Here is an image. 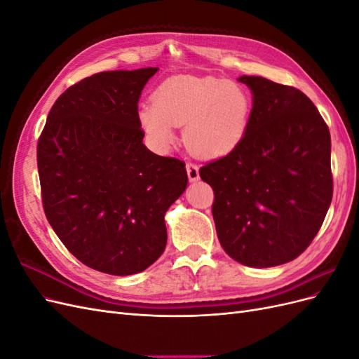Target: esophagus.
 Masks as SVG:
<instances>
[{"label": "esophagus", "instance_id": "34e87169", "mask_svg": "<svg viewBox=\"0 0 359 359\" xmlns=\"http://www.w3.org/2000/svg\"><path fill=\"white\" fill-rule=\"evenodd\" d=\"M187 175L191 182H196L199 180V166L194 165V163H187Z\"/></svg>", "mask_w": 359, "mask_h": 359}]
</instances>
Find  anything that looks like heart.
I'll return each instance as SVG.
<instances>
[{
    "mask_svg": "<svg viewBox=\"0 0 359 359\" xmlns=\"http://www.w3.org/2000/svg\"><path fill=\"white\" fill-rule=\"evenodd\" d=\"M252 95L244 85L219 76L181 74L163 82L154 103L137 106V121L157 148L175 144L181 127L187 148L206 158L223 157L243 142L252 118Z\"/></svg>",
    "mask_w": 359,
    "mask_h": 359,
    "instance_id": "heart-1",
    "label": "heart"
}]
</instances>
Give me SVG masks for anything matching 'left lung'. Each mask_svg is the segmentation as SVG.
<instances>
[{"label":"left lung","mask_w":359,"mask_h":359,"mask_svg":"<svg viewBox=\"0 0 359 359\" xmlns=\"http://www.w3.org/2000/svg\"><path fill=\"white\" fill-rule=\"evenodd\" d=\"M238 81L253 95L247 133L199 173L214 190L212 217L224 252L245 266L283 265L310 245L331 205L330 130L293 86L262 76Z\"/></svg>","instance_id":"obj_1"}]
</instances>
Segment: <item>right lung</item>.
Returning a JSON list of instances; mask_svg holds the SVG:
<instances>
[{"mask_svg":"<svg viewBox=\"0 0 359 359\" xmlns=\"http://www.w3.org/2000/svg\"><path fill=\"white\" fill-rule=\"evenodd\" d=\"M157 67L102 72L64 91L37 145L43 208L86 266L142 273L165 252V214L187 189L181 160L144 144L137 102Z\"/></svg>","mask_w":359,"mask_h":359,"instance_id":"add662e5","label":"right lung"}]
</instances>
